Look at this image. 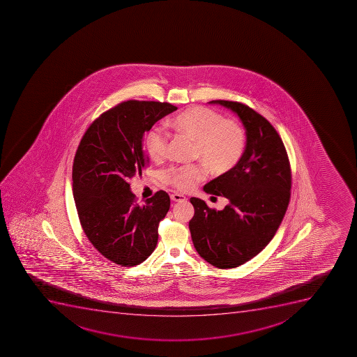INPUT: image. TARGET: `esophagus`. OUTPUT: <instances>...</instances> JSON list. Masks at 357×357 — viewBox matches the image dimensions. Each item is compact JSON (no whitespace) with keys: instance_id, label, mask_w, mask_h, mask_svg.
Instances as JSON below:
<instances>
[{"instance_id":"esophagus-1","label":"esophagus","mask_w":357,"mask_h":357,"mask_svg":"<svg viewBox=\"0 0 357 357\" xmlns=\"http://www.w3.org/2000/svg\"><path fill=\"white\" fill-rule=\"evenodd\" d=\"M171 199L175 202H185L186 200L185 197L183 195H180V193H173V195H171Z\"/></svg>"}]
</instances>
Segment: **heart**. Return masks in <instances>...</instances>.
Masks as SVG:
<instances>
[{"label": "heart", "mask_w": 357, "mask_h": 357, "mask_svg": "<svg viewBox=\"0 0 357 357\" xmlns=\"http://www.w3.org/2000/svg\"><path fill=\"white\" fill-rule=\"evenodd\" d=\"M169 125L176 133L195 142L193 158L202 160L214 175L229 173L239 164L247 146V133L239 121L225 119L220 112L192 107L174 116ZM169 137L159 126L146 133V149L150 158L162 162L168 155ZM202 165L169 168L165 181L180 191L192 189L205 178Z\"/></svg>", "instance_id": "1"}]
</instances>
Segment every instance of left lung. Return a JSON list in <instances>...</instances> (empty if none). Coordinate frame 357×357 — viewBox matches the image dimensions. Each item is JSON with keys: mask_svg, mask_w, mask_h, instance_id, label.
<instances>
[{"mask_svg": "<svg viewBox=\"0 0 357 357\" xmlns=\"http://www.w3.org/2000/svg\"><path fill=\"white\" fill-rule=\"evenodd\" d=\"M239 116L247 133L239 164L204 186L205 192L229 200L223 211L191 198L189 222L195 250L218 268H234L250 261L273 239L291 193V168L279 133L266 118L243 103L215 100Z\"/></svg>", "mask_w": 357, "mask_h": 357, "instance_id": "8db88e82", "label": "left lung"}]
</instances>
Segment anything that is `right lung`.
Listing matches in <instances>:
<instances>
[{"label": "right lung", "instance_id": "obj_1", "mask_svg": "<svg viewBox=\"0 0 357 357\" xmlns=\"http://www.w3.org/2000/svg\"><path fill=\"white\" fill-rule=\"evenodd\" d=\"M177 107L128 100L103 112L82 137L73 164V193L87 239L112 263L146 261L158 242V225L171 199L160 190L139 204L130 180L149 166L143 137Z\"/></svg>", "mask_w": 357, "mask_h": 357}]
</instances>
